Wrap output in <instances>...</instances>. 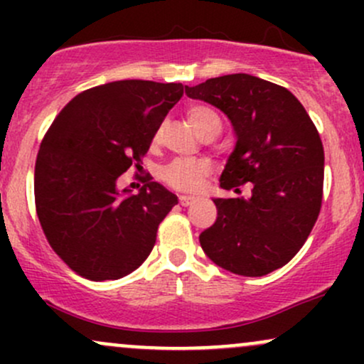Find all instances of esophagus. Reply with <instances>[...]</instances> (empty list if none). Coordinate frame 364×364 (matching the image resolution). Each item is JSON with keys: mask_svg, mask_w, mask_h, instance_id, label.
Segmentation results:
<instances>
[{"mask_svg": "<svg viewBox=\"0 0 364 364\" xmlns=\"http://www.w3.org/2000/svg\"><path fill=\"white\" fill-rule=\"evenodd\" d=\"M181 203H183V205H190L191 196H181Z\"/></svg>", "mask_w": 364, "mask_h": 364, "instance_id": "34e87169", "label": "esophagus"}]
</instances>
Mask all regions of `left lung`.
<instances>
[{
  "label": "left lung",
  "instance_id": "obj_1",
  "mask_svg": "<svg viewBox=\"0 0 364 364\" xmlns=\"http://www.w3.org/2000/svg\"><path fill=\"white\" fill-rule=\"evenodd\" d=\"M183 95L181 83L119 80L63 107L36 161L39 223L51 248L89 281H116L147 260L178 196L149 174L124 185Z\"/></svg>",
  "mask_w": 364,
  "mask_h": 364
}]
</instances>
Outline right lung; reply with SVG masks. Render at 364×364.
<instances>
[{
    "instance_id": "add662e5",
    "label": "right lung",
    "mask_w": 364,
    "mask_h": 364,
    "mask_svg": "<svg viewBox=\"0 0 364 364\" xmlns=\"http://www.w3.org/2000/svg\"><path fill=\"white\" fill-rule=\"evenodd\" d=\"M186 95L228 116L236 145L214 198L217 219L200 235L220 269L262 277L299 252L316 223L323 147L301 102L284 87L246 73L224 75Z\"/></svg>"
}]
</instances>
